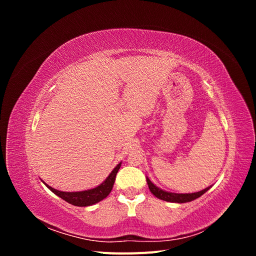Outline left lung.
<instances>
[{
    "label": "left lung",
    "mask_w": 256,
    "mask_h": 256,
    "mask_svg": "<svg viewBox=\"0 0 256 256\" xmlns=\"http://www.w3.org/2000/svg\"><path fill=\"white\" fill-rule=\"evenodd\" d=\"M146 182L147 184H148V188L152 194L162 200H166V202H171V203H187L191 202V200H196L200 198V196H203L205 192H207L210 187H207L202 191L194 192V193H173V192H168L166 190H162L161 188L157 187L156 184H154L148 177H146Z\"/></svg>",
    "instance_id": "left-lung-1"
}]
</instances>
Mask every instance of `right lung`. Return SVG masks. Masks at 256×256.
I'll return each instance as SVG.
<instances>
[{
	"mask_svg": "<svg viewBox=\"0 0 256 256\" xmlns=\"http://www.w3.org/2000/svg\"><path fill=\"white\" fill-rule=\"evenodd\" d=\"M122 166V162L116 166L113 171L110 173V175L108 176L104 182L97 186L96 188L88 189V190H84V191H76V192H65V191H60L50 187L49 184H46L44 180L42 182L47 186V187L58 196L60 198H63L66 202L69 204L74 205V206H79V207H85V206H90L94 205L100 200H102L106 198L110 194V192L112 191L113 184L115 182V177L116 174H118V170Z\"/></svg>",
	"mask_w": 256,
	"mask_h": 256,
	"instance_id": "obj_1",
	"label": "right lung"
}]
</instances>
